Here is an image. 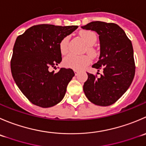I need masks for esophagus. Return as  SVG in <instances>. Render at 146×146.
<instances>
[{
    "instance_id": "esophagus-1",
    "label": "esophagus",
    "mask_w": 146,
    "mask_h": 146,
    "mask_svg": "<svg viewBox=\"0 0 146 146\" xmlns=\"http://www.w3.org/2000/svg\"><path fill=\"white\" fill-rule=\"evenodd\" d=\"M73 71H74L75 75H76V76H77L78 73V70H73Z\"/></svg>"
}]
</instances>
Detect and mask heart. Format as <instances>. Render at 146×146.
<instances>
[{"label": "heart", "mask_w": 146, "mask_h": 146, "mask_svg": "<svg viewBox=\"0 0 146 146\" xmlns=\"http://www.w3.org/2000/svg\"><path fill=\"white\" fill-rule=\"evenodd\" d=\"M80 35L85 43L89 46L88 48V50L91 52L92 49L90 46L94 45L97 40L96 33L91 31H83L80 32ZM68 36L63 38L60 40V43H59V49H60L61 54L65 55L68 51ZM90 61H91V59L88 56H86V55L76 56V55L70 54L63 59V63L67 68H70L74 69V70H80L88 66L90 63Z\"/></svg>", "instance_id": "obj_1"}]
</instances>
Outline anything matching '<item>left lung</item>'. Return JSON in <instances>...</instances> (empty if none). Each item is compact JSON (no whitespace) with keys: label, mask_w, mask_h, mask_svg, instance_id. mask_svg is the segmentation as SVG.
Returning <instances> with one entry per match:
<instances>
[{"label":"left lung","mask_w":146,"mask_h":146,"mask_svg":"<svg viewBox=\"0 0 146 146\" xmlns=\"http://www.w3.org/2000/svg\"><path fill=\"white\" fill-rule=\"evenodd\" d=\"M81 28L99 35L100 57L92 67L98 72L103 70L100 78L87 73L83 91L95 105L111 106L126 92L133 80L135 67L132 43L125 31L113 23L93 21Z\"/></svg>","instance_id":"1"}]
</instances>
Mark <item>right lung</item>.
<instances>
[{
	"instance_id": "right-lung-1",
	"label": "right lung",
	"mask_w": 146,
	"mask_h": 146,
	"mask_svg": "<svg viewBox=\"0 0 146 146\" xmlns=\"http://www.w3.org/2000/svg\"><path fill=\"white\" fill-rule=\"evenodd\" d=\"M77 28V25L41 24L31 27L16 38L11 73L18 88L33 104L52 107L64 98L74 72L61 68L55 73L48 69L61 62L60 40Z\"/></svg>"
}]
</instances>
